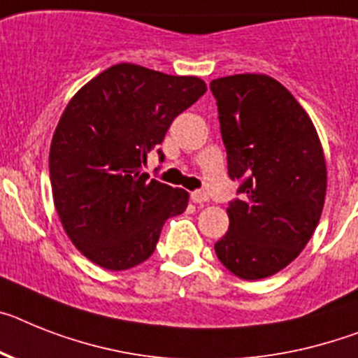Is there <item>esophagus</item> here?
Masks as SVG:
<instances>
[{"mask_svg": "<svg viewBox=\"0 0 358 358\" xmlns=\"http://www.w3.org/2000/svg\"><path fill=\"white\" fill-rule=\"evenodd\" d=\"M191 200L194 203H206L209 202V196L206 193H202V191H194V193H191Z\"/></svg>", "mask_w": 358, "mask_h": 358, "instance_id": "obj_1", "label": "esophagus"}]
</instances>
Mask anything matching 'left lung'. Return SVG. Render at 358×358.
<instances>
[{
  "mask_svg": "<svg viewBox=\"0 0 358 358\" xmlns=\"http://www.w3.org/2000/svg\"><path fill=\"white\" fill-rule=\"evenodd\" d=\"M209 87L227 173L242 182L216 257L244 280L266 278L289 266L317 229L327 189L322 143L304 107L275 78L235 74Z\"/></svg>",
  "mask_w": 358,
  "mask_h": 358,
  "instance_id": "left-lung-1",
  "label": "left lung"
}]
</instances>
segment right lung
Listing matches in <instances>:
<instances>
[{"label": "right lung", "instance_id": "add662e5", "mask_svg": "<svg viewBox=\"0 0 358 358\" xmlns=\"http://www.w3.org/2000/svg\"><path fill=\"white\" fill-rule=\"evenodd\" d=\"M206 91L196 76L118 63L71 98L50 143V185L63 229L92 264L110 271L142 264L165 220L185 211L187 191L149 182L140 169Z\"/></svg>", "mask_w": 358, "mask_h": 358}]
</instances>
